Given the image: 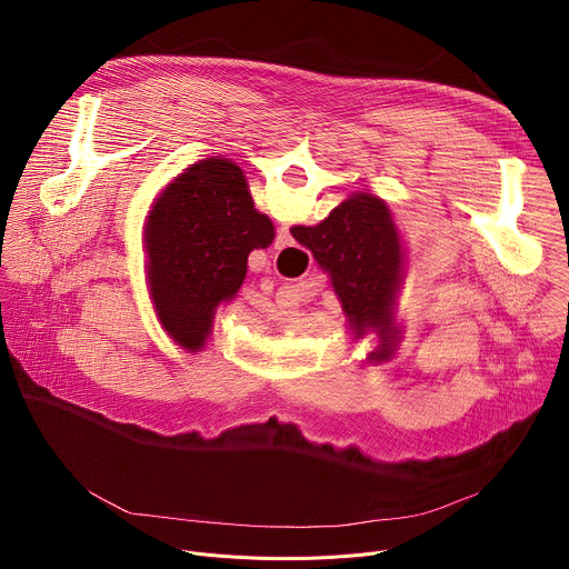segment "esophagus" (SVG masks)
<instances>
[{"label": "esophagus", "mask_w": 569, "mask_h": 569, "mask_svg": "<svg viewBox=\"0 0 569 569\" xmlns=\"http://www.w3.org/2000/svg\"><path fill=\"white\" fill-rule=\"evenodd\" d=\"M288 246H292V236H290L288 227H281L279 233H277V240H274V248H277V250H283V248H288Z\"/></svg>", "instance_id": "34e87169"}]
</instances>
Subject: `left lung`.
Masks as SVG:
<instances>
[{
    "instance_id": "1",
    "label": "left lung",
    "mask_w": 569,
    "mask_h": 569,
    "mask_svg": "<svg viewBox=\"0 0 569 569\" xmlns=\"http://www.w3.org/2000/svg\"><path fill=\"white\" fill-rule=\"evenodd\" d=\"M148 288L164 331L200 351L218 303L248 274V257L274 240V224L254 209L246 176L224 157L191 164L154 200L146 220Z\"/></svg>"
}]
</instances>
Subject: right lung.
<instances>
[{
    "label": "right lung",
    "instance_id": "right-lung-1",
    "mask_svg": "<svg viewBox=\"0 0 569 569\" xmlns=\"http://www.w3.org/2000/svg\"><path fill=\"white\" fill-rule=\"evenodd\" d=\"M290 233L329 272L356 338L378 333L380 345L367 360H387L398 342L393 306L402 279V246L385 200L367 191L353 193L327 220L297 224Z\"/></svg>",
    "mask_w": 569,
    "mask_h": 569
}]
</instances>
